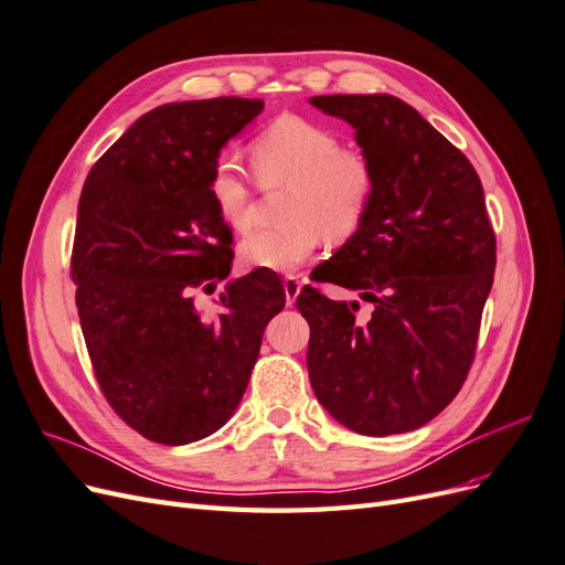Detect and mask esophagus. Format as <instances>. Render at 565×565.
<instances>
[{
    "label": "esophagus",
    "instance_id": "esophagus-1",
    "mask_svg": "<svg viewBox=\"0 0 565 565\" xmlns=\"http://www.w3.org/2000/svg\"><path fill=\"white\" fill-rule=\"evenodd\" d=\"M282 287H285V299L287 303L292 306L301 292V278L299 276H285L282 280Z\"/></svg>",
    "mask_w": 565,
    "mask_h": 565
}]
</instances>
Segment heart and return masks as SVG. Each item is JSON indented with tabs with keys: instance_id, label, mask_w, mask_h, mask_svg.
Instances as JSON below:
<instances>
[{
	"instance_id": "1",
	"label": "heart",
	"mask_w": 565,
	"mask_h": 565,
	"mask_svg": "<svg viewBox=\"0 0 565 565\" xmlns=\"http://www.w3.org/2000/svg\"><path fill=\"white\" fill-rule=\"evenodd\" d=\"M249 158L264 185H287L280 228L254 231L241 243L247 266L295 270L316 254L322 235L344 243L363 226L377 191V172L365 150L341 146L330 127L299 115H280L249 143ZM210 198L233 231L252 226V185L245 169L221 158L210 177Z\"/></svg>"
}]
</instances>
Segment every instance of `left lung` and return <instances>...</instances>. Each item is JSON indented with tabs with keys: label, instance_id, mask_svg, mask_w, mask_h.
<instances>
[{
	"label": "left lung",
	"instance_id": "obj_1",
	"mask_svg": "<svg viewBox=\"0 0 565 565\" xmlns=\"http://www.w3.org/2000/svg\"><path fill=\"white\" fill-rule=\"evenodd\" d=\"M355 129L377 172L363 226L311 278L358 289L332 301L306 285L309 380L351 431L419 429L446 409L473 363L498 243L476 169L405 100L388 94L313 96Z\"/></svg>",
	"mask_w": 565,
	"mask_h": 565
}]
</instances>
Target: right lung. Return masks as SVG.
<instances>
[{
	"label": "right lung",
	"instance_id": "1",
	"mask_svg": "<svg viewBox=\"0 0 565 565\" xmlns=\"http://www.w3.org/2000/svg\"><path fill=\"white\" fill-rule=\"evenodd\" d=\"M264 110L218 96L146 113L84 181L71 276L96 382L143 438L185 446L224 426L241 403L285 289L268 268L233 280V233L210 198L221 148Z\"/></svg>",
	"mask_w": 565,
	"mask_h": 565
}]
</instances>
